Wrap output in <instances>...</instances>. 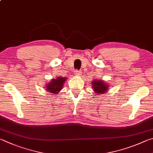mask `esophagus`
I'll return each instance as SVG.
<instances>
[{
    "mask_svg": "<svg viewBox=\"0 0 153 153\" xmlns=\"http://www.w3.org/2000/svg\"><path fill=\"white\" fill-rule=\"evenodd\" d=\"M81 71H79V70H75L74 71V74L76 75V76H79V75H81Z\"/></svg>",
    "mask_w": 153,
    "mask_h": 153,
    "instance_id": "1",
    "label": "esophagus"
}]
</instances>
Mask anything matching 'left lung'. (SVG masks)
<instances>
[{
  "mask_svg": "<svg viewBox=\"0 0 153 153\" xmlns=\"http://www.w3.org/2000/svg\"><path fill=\"white\" fill-rule=\"evenodd\" d=\"M93 90L97 93H103L108 90V87L106 83H104L102 81H95L92 82Z\"/></svg>",
  "mask_w": 153,
  "mask_h": 153,
  "instance_id": "8db88e82",
  "label": "left lung"
}]
</instances>
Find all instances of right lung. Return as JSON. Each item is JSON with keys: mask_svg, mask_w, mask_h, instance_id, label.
<instances>
[{"mask_svg": "<svg viewBox=\"0 0 153 153\" xmlns=\"http://www.w3.org/2000/svg\"><path fill=\"white\" fill-rule=\"evenodd\" d=\"M65 81L66 79L62 78V77H60V78L59 77V78L56 79H52L46 87L48 92L54 93L55 95L57 94L59 91L62 89L63 84Z\"/></svg>", "mask_w": 153, "mask_h": 153, "instance_id": "add662e5", "label": "right lung"}]
</instances>
